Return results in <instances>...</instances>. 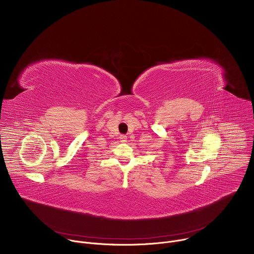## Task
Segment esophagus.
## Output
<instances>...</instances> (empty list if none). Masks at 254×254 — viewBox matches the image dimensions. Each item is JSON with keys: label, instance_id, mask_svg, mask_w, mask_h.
Returning <instances> with one entry per match:
<instances>
[{"label": "esophagus", "instance_id": "esophagus-1", "mask_svg": "<svg viewBox=\"0 0 254 254\" xmlns=\"http://www.w3.org/2000/svg\"><path fill=\"white\" fill-rule=\"evenodd\" d=\"M120 139H121L122 142H126V141H127V136L124 135V134H122V135L120 136Z\"/></svg>", "mask_w": 254, "mask_h": 254}]
</instances>
